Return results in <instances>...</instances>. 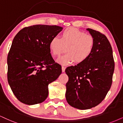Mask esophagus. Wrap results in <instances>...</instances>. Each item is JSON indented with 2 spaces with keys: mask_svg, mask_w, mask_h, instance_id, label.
Wrapping results in <instances>:
<instances>
[{
  "mask_svg": "<svg viewBox=\"0 0 123 123\" xmlns=\"http://www.w3.org/2000/svg\"><path fill=\"white\" fill-rule=\"evenodd\" d=\"M62 72H64L65 71V69H66V67H64V66H62Z\"/></svg>",
  "mask_w": 123,
  "mask_h": 123,
  "instance_id": "esophagus-1",
  "label": "esophagus"
}]
</instances>
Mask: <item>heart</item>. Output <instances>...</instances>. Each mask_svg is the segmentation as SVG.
Segmentation results:
<instances>
[{
  "mask_svg": "<svg viewBox=\"0 0 123 123\" xmlns=\"http://www.w3.org/2000/svg\"><path fill=\"white\" fill-rule=\"evenodd\" d=\"M95 40L91 35L74 27L66 28L61 34V38L55 36L49 44L51 54L54 57L59 56L66 51L67 54L57 60L63 65H68L75 61L77 64L86 62L93 52Z\"/></svg>",
  "mask_w": 123,
  "mask_h": 123,
  "instance_id": "1",
  "label": "heart"
}]
</instances>
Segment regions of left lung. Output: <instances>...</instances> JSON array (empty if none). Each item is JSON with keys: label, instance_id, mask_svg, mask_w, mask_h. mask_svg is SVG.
Here are the masks:
<instances>
[{"label": "left lung", "instance_id": "1", "mask_svg": "<svg viewBox=\"0 0 123 123\" xmlns=\"http://www.w3.org/2000/svg\"><path fill=\"white\" fill-rule=\"evenodd\" d=\"M95 40L93 52L81 64L68 67L66 73V98L74 108L87 110L104 100L112 83L115 62L111 45L105 35L91 28L87 29Z\"/></svg>", "mask_w": 123, "mask_h": 123}]
</instances>
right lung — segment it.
I'll list each match as a JSON object with an SVG mask.
<instances>
[{"label": "right lung", "mask_w": 123, "mask_h": 123, "mask_svg": "<svg viewBox=\"0 0 123 123\" xmlns=\"http://www.w3.org/2000/svg\"><path fill=\"white\" fill-rule=\"evenodd\" d=\"M62 29L57 25H31L13 38L7 56V79L23 103L43 102L48 95V84L62 74L61 66L51 56L49 44Z\"/></svg>", "instance_id": "right-lung-1"}]
</instances>
